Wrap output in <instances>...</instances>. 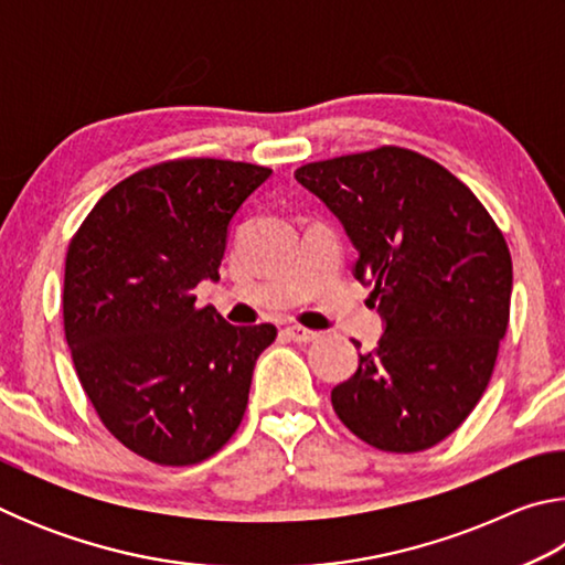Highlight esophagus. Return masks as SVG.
Instances as JSON below:
<instances>
[{
    "label": "esophagus",
    "mask_w": 565,
    "mask_h": 565,
    "mask_svg": "<svg viewBox=\"0 0 565 565\" xmlns=\"http://www.w3.org/2000/svg\"><path fill=\"white\" fill-rule=\"evenodd\" d=\"M286 333H289V339L299 341V343H309L313 339H319V331H311V329H303V327H289V329H286Z\"/></svg>",
    "instance_id": "34e87169"
}]
</instances>
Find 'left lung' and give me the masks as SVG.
I'll return each mask as SVG.
<instances>
[{
    "mask_svg": "<svg viewBox=\"0 0 565 565\" xmlns=\"http://www.w3.org/2000/svg\"><path fill=\"white\" fill-rule=\"evenodd\" d=\"M294 177L341 222L359 252L353 276L374 286L384 321L379 347L331 391L333 411L381 451L436 446L483 396L509 327L503 234L471 189L408 149L313 161Z\"/></svg>",
    "mask_w": 565,
    "mask_h": 565,
    "instance_id": "obj_1",
    "label": "left lung"
}]
</instances>
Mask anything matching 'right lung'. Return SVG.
<instances>
[{"label":"right lung","mask_w":565,"mask_h":565,"mask_svg":"<svg viewBox=\"0 0 565 565\" xmlns=\"http://www.w3.org/2000/svg\"><path fill=\"white\" fill-rule=\"evenodd\" d=\"M271 169L179 159L104 194L66 252L64 333L114 438L161 466L214 456L242 424L276 327H232L194 289L218 281L232 218Z\"/></svg>","instance_id":"add662e5"}]
</instances>
